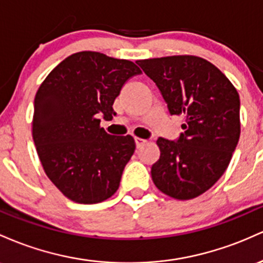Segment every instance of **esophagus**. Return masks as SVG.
I'll return each mask as SVG.
<instances>
[{"mask_svg":"<svg viewBox=\"0 0 263 263\" xmlns=\"http://www.w3.org/2000/svg\"><path fill=\"white\" fill-rule=\"evenodd\" d=\"M145 143H146L145 139H141V138H135V144H137V147L143 146Z\"/></svg>","mask_w":263,"mask_h":263,"instance_id":"esophagus-1","label":"esophagus"}]
</instances>
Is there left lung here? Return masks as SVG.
<instances>
[{
  "mask_svg": "<svg viewBox=\"0 0 263 263\" xmlns=\"http://www.w3.org/2000/svg\"><path fill=\"white\" fill-rule=\"evenodd\" d=\"M160 90L171 116H182L176 140L159 138L155 186L190 200L208 191L229 166L240 139V97L222 72L203 58L171 55L137 61Z\"/></svg>",
  "mask_w": 263,
  "mask_h": 263,
  "instance_id": "left-lung-1",
  "label": "left lung"
}]
</instances>
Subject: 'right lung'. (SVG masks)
<instances>
[{
    "label": "right lung",
    "mask_w": 263,
    "mask_h": 263,
    "mask_svg": "<svg viewBox=\"0 0 263 263\" xmlns=\"http://www.w3.org/2000/svg\"><path fill=\"white\" fill-rule=\"evenodd\" d=\"M140 73L130 61L84 51L62 61L38 88L32 122L37 154L49 180L72 201L102 202L119 187L135 141L108 134L100 118L116 116L114 100Z\"/></svg>",
    "instance_id": "right-lung-1"
}]
</instances>
